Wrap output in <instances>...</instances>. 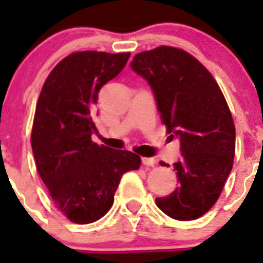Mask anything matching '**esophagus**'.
I'll return each mask as SVG.
<instances>
[{
  "mask_svg": "<svg viewBox=\"0 0 263 263\" xmlns=\"http://www.w3.org/2000/svg\"><path fill=\"white\" fill-rule=\"evenodd\" d=\"M142 163L146 167H154L155 163H157V160L154 158H142Z\"/></svg>",
  "mask_w": 263,
  "mask_h": 263,
  "instance_id": "1",
  "label": "esophagus"
}]
</instances>
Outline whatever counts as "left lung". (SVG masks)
I'll list each match as a JSON object with an SVG mask.
<instances>
[{"mask_svg": "<svg viewBox=\"0 0 263 263\" xmlns=\"http://www.w3.org/2000/svg\"><path fill=\"white\" fill-rule=\"evenodd\" d=\"M130 67L152 87L167 132L180 141L182 158L174 163L179 187L155 203L175 220L201 217L233 167L236 129L224 95L210 71L180 48L143 51Z\"/></svg>", "mask_w": 263, "mask_h": 263, "instance_id": "8db88e82", "label": "left lung"}]
</instances>
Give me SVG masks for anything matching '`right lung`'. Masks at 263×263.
Wrapping results in <instances>:
<instances>
[{
  "mask_svg": "<svg viewBox=\"0 0 263 263\" xmlns=\"http://www.w3.org/2000/svg\"><path fill=\"white\" fill-rule=\"evenodd\" d=\"M129 57L71 53L51 71L39 95L31 132L36 170L58 210L75 224L103 217L122 175L141 166L134 153L92 142L100 89L122 71Z\"/></svg>",
  "mask_w": 263,
  "mask_h": 263,
  "instance_id": "1",
  "label": "right lung"
}]
</instances>
